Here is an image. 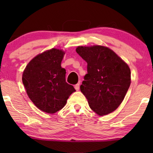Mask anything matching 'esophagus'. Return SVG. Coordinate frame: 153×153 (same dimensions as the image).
<instances>
[{"label": "esophagus", "instance_id": "obj_1", "mask_svg": "<svg viewBox=\"0 0 153 153\" xmlns=\"http://www.w3.org/2000/svg\"><path fill=\"white\" fill-rule=\"evenodd\" d=\"M79 86H80V82L78 83H77V84H76V85H74V88L76 89V91H79Z\"/></svg>", "mask_w": 153, "mask_h": 153}]
</instances>
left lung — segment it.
Masks as SVG:
<instances>
[{
  "label": "left lung",
  "instance_id": "1",
  "mask_svg": "<svg viewBox=\"0 0 153 153\" xmlns=\"http://www.w3.org/2000/svg\"><path fill=\"white\" fill-rule=\"evenodd\" d=\"M76 53L88 63V74L80 86L90 107L99 116L120 105L131 83L129 67L108 47L79 46Z\"/></svg>",
  "mask_w": 153,
  "mask_h": 153
}]
</instances>
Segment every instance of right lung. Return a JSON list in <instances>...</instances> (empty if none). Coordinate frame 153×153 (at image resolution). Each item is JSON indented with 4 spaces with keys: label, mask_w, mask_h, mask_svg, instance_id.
<instances>
[{
    "label": "right lung",
    "mask_w": 153,
    "mask_h": 153,
    "mask_svg": "<svg viewBox=\"0 0 153 153\" xmlns=\"http://www.w3.org/2000/svg\"><path fill=\"white\" fill-rule=\"evenodd\" d=\"M65 53L56 48L47 50L33 58L23 72L22 81L28 97L47 114L62 109L76 91L65 81L66 70L61 67Z\"/></svg>",
    "instance_id": "1"
}]
</instances>
